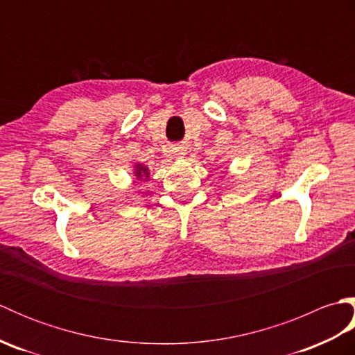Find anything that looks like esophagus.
<instances>
[{
	"label": "esophagus",
	"instance_id": "obj_1",
	"mask_svg": "<svg viewBox=\"0 0 355 355\" xmlns=\"http://www.w3.org/2000/svg\"><path fill=\"white\" fill-rule=\"evenodd\" d=\"M172 154L175 157H184L187 154V148L183 145H177V146H172Z\"/></svg>",
	"mask_w": 355,
	"mask_h": 355
}]
</instances>
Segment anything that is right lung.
I'll return each mask as SVG.
<instances>
[{"mask_svg": "<svg viewBox=\"0 0 355 355\" xmlns=\"http://www.w3.org/2000/svg\"><path fill=\"white\" fill-rule=\"evenodd\" d=\"M132 177H134V183H139V182H143L146 183L149 177H150V172H149V168L146 164H143L140 162H135L134 166H132Z\"/></svg>", "mask_w": 355, "mask_h": 355, "instance_id": "add662e5", "label": "right lung"}]
</instances>
